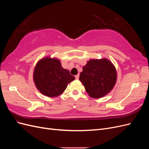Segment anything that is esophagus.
Masks as SVG:
<instances>
[{"label":"esophagus","mask_w":149,"mask_h":149,"mask_svg":"<svg viewBox=\"0 0 149 149\" xmlns=\"http://www.w3.org/2000/svg\"><path fill=\"white\" fill-rule=\"evenodd\" d=\"M79 74H78L77 75L75 76V78H76V79H79Z\"/></svg>","instance_id":"obj_1"}]
</instances>
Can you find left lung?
<instances>
[{
  "mask_svg": "<svg viewBox=\"0 0 149 149\" xmlns=\"http://www.w3.org/2000/svg\"><path fill=\"white\" fill-rule=\"evenodd\" d=\"M117 71L106 58L91 59L83 67L79 75L86 91L92 98H101L109 93L117 81Z\"/></svg>",
  "mask_w": 149,
  "mask_h": 149,
  "instance_id": "8db88e82",
  "label": "left lung"
}]
</instances>
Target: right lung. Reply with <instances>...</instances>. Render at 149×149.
I'll return each mask as SVG.
<instances>
[{
	"label": "right lung",
	"mask_w": 149,
	"mask_h": 149,
	"mask_svg": "<svg viewBox=\"0 0 149 149\" xmlns=\"http://www.w3.org/2000/svg\"><path fill=\"white\" fill-rule=\"evenodd\" d=\"M33 79L36 88L43 95L55 97L63 94L68 84L75 78L62 67L59 59L48 56L37 63Z\"/></svg>",
	"instance_id": "1"
}]
</instances>
